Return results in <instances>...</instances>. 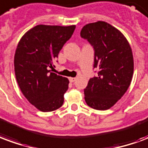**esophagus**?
<instances>
[{
	"instance_id": "34e87169",
	"label": "esophagus",
	"mask_w": 148,
	"mask_h": 148,
	"mask_svg": "<svg viewBox=\"0 0 148 148\" xmlns=\"http://www.w3.org/2000/svg\"><path fill=\"white\" fill-rule=\"evenodd\" d=\"M69 80H70L71 82H74L76 81V77H69Z\"/></svg>"
}]
</instances>
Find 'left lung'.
I'll list each match as a JSON object with an SVG mask.
<instances>
[{
    "mask_svg": "<svg viewBox=\"0 0 148 148\" xmlns=\"http://www.w3.org/2000/svg\"><path fill=\"white\" fill-rule=\"evenodd\" d=\"M81 37L93 46L94 68L99 69L98 76L91 78L84 89L85 102L96 110L110 109L131 84L134 68L131 47L121 31L103 21L86 24Z\"/></svg>",
    "mask_w": 148,
    "mask_h": 148,
    "instance_id": "left-lung-1",
    "label": "left lung"
}]
</instances>
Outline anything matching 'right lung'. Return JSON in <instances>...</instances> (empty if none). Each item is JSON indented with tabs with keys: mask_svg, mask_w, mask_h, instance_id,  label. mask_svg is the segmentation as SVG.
I'll use <instances>...</instances> for the list:
<instances>
[{
	"mask_svg": "<svg viewBox=\"0 0 148 148\" xmlns=\"http://www.w3.org/2000/svg\"><path fill=\"white\" fill-rule=\"evenodd\" d=\"M75 27L38 25L18 41L14 57L16 81L23 96L40 111H53L63 105L69 80L51 69Z\"/></svg>",
	"mask_w": 148,
	"mask_h": 148,
	"instance_id": "1",
	"label": "right lung"
}]
</instances>
